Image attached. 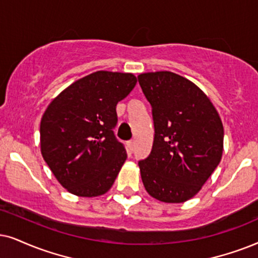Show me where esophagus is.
<instances>
[{
	"label": "esophagus",
	"instance_id": "34e87169",
	"mask_svg": "<svg viewBox=\"0 0 258 258\" xmlns=\"http://www.w3.org/2000/svg\"><path fill=\"white\" fill-rule=\"evenodd\" d=\"M127 146H128V150L131 152L135 151V140H130L128 143H127Z\"/></svg>",
	"mask_w": 258,
	"mask_h": 258
}]
</instances>
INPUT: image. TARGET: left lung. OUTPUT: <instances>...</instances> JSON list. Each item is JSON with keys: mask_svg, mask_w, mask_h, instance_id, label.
Segmentation results:
<instances>
[{"mask_svg": "<svg viewBox=\"0 0 258 258\" xmlns=\"http://www.w3.org/2000/svg\"><path fill=\"white\" fill-rule=\"evenodd\" d=\"M138 82L152 108V150L138 162L146 191L180 204L198 194L223 155L224 127L204 91L170 71L140 74Z\"/></svg>", "mask_w": 258, "mask_h": 258, "instance_id": "left-lung-1", "label": "left lung"}]
</instances>
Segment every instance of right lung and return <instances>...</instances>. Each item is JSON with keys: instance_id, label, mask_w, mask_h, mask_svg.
I'll list each match as a JSON object with an SVG mask.
<instances>
[{"instance_id": "add662e5", "label": "right lung", "mask_w": 258, "mask_h": 258, "mask_svg": "<svg viewBox=\"0 0 258 258\" xmlns=\"http://www.w3.org/2000/svg\"><path fill=\"white\" fill-rule=\"evenodd\" d=\"M136 83L132 74L96 71L61 91L45 110L41 155L70 193L99 197L113 185L127 158L113 131L116 105Z\"/></svg>"}]
</instances>
